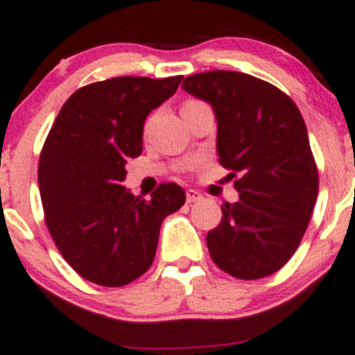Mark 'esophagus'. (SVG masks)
<instances>
[{
  "mask_svg": "<svg viewBox=\"0 0 355 355\" xmlns=\"http://www.w3.org/2000/svg\"><path fill=\"white\" fill-rule=\"evenodd\" d=\"M202 200V193L197 190H187V204H196V202Z\"/></svg>",
  "mask_w": 355,
  "mask_h": 355,
  "instance_id": "1",
  "label": "esophagus"
}]
</instances>
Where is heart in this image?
Instances as JSON below:
<instances>
[{
    "label": "heart",
    "mask_w": 355,
    "mask_h": 355,
    "mask_svg": "<svg viewBox=\"0 0 355 355\" xmlns=\"http://www.w3.org/2000/svg\"><path fill=\"white\" fill-rule=\"evenodd\" d=\"M197 104H202L200 101H187V103L184 104V107H192V106H197Z\"/></svg>",
    "instance_id": "obj_1"
}]
</instances>
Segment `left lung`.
Returning <instances> with one entry per match:
<instances>
[{
  "label": "left lung",
  "mask_w": 355,
  "mask_h": 355,
  "mask_svg": "<svg viewBox=\"0 0 355 355\" xmlns=\"http://www.w3.org/2000/svg\"><path fill=\"white\" fill-rule=\"evenodd\" d=\"M182 87L212 106L220 165L239 173V200L222 205L207 234L210 258L239 279L270 276L297 251L317 202L305 121L285 92L249 73L202 72Z\"/></svg>",
  "instance_id": "8db88e82"
}]
</instances>
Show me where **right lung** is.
<instances>
[{"label":"right lung","instance_id":"right-lung-1","mask_svg":"<svg viewBox=\"0 0 355 355\" xmlns=\"http://www.w3.org/2000/svg\"><path fill=\"white\" fill-rule=\"evenodd\" d=\"M184 76L114 77L65 101L45 139L38 187L45 222L64 259L101 286H124L148 271L163 219L185 204L177 184L150 200L121 185L128 158L143 151L146 116L175 94Z\"/></svg>","mask_w":355,"mask_h":355}]
</instances>
